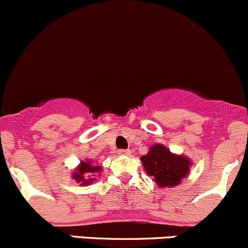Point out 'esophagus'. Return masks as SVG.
Instances as JSON below:
<instances>
[{"label":"esophagus","mask_w":248,"mask_h":248,"mask_svg":"<svg viewBox=\"0 0 248 248\" xmlns=\"http://www.w3.org/2000/svg\"><path fill=\"white\" fill-rule=\"evenodd\" d=\"M132 153L131 150H120L119 151V155H129Z\"/></svg>","instance_id":"1"}]
</instances>
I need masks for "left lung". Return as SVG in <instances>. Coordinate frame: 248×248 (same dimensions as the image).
<instances>
[{
  "instance_id": "left-lung-1",
  "label": "left lung",
  "mask_w": 248,
  "mask_h": 248,
  "mask_svg": "<svg viewBox=\"0 0 248 248\" xmlns=\"http://www.w3.org/2000/svg\"><path fill=\"white\" fill-rule=\"evenodd\" d=\"M148 176L153 177L158 186L172 187L187 176L192 163L184 155H177L160 144L153 145L147 155L141 157Z\"/></svg>"
}]
</instances>
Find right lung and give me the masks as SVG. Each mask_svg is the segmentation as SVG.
<instances>
[{
	"label": "right lung",
	"mask_w": 248,
	"mask_h": 248,
	"mask_svg": "<svg viewBox=\"0 0 248 248\" xmlns=\"http://www.w3.org/2000/svg\"><path fill=\"white\" fill-rule=\"evenodd\" d=\"M93 161H80L79 165L77 166L76 170L72 173V178L76 179L77 183H80L79 186H88L95 181L93 177L102 171V168L100 165H93L91 164Z\"/></svg>",
	"instance_id": "right-lung-1"
}]
</instances>
